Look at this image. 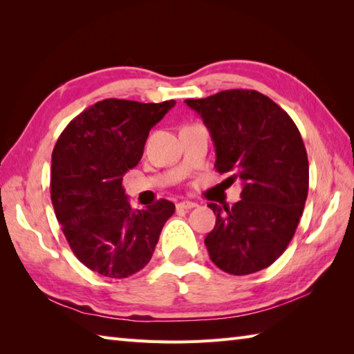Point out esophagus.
<instances>
[{"instance_id": "1", "label": "esophagus", "mask_w": 354, "mask_h": 354, "mask_svg": "<svg viewBox=\"0 0 354 354\" xmlns=\"http://www.w3.org/2000/svg\"><path fill=\"white\" fill-rule=\"evenodd\" d=\"M179 209H192V208H194V207H198V204L196 202H190V201H183V202H179V204L176 205Z\"/></svg>"}]
</instances>
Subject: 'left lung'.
<instances>
[{
  "label": "left lung",
  "instance_id": "left-lung-1",
  "mask_svg": "<svg viewBox=\"0 0 354 354\" xmlns=\"http://www.w3.org/2000/svg\"><path fill=\"white\" fill-rule=\"evenodd\" d=\"M185 103L204 120L216 147L214 167L243 189L231 208L208 204L216 225L205 237L209 259L223 272L265 269L288 248L309 192V161L297 124L254 89H227Z\"/></svg>",
  "mask_w": 354,
  "mask_h": 354
}]
</instances>
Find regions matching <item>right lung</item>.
<instances>
[{
    "label": "right lung",
    "mask_w": 354,
    "mask_h": 354,
    "mask_svg": "<svg viewBox=\"0 0 354 354\" xmlns=\"http://www.w3.org/2000/svg\"><path fill=\"white\" fill-rule=\"evenodd\" d=\"M175 100L106 99L73 118L51 155V202L74 255L94 272L126 278L152 259L175 204L132 209L123 175L142 156L149 131Z\"/></svg>",
    "instance_id": "obj_1"
}]
</instances>
